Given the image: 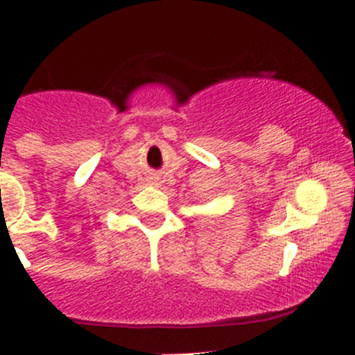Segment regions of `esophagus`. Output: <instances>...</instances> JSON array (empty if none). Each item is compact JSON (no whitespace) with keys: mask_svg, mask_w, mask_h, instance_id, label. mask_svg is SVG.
<instances>
[{"mask_svg":"<svg viewBox=\"0 0 355 355\" xmlns=\"http://www.w3.org/2000/svg\"><path fill=\"white\" fill-rule=\"evenodd\" d=\"M148 182L151 185H157V182H159V177H156V175H151V177L148 178Z\"/></svg>","mask_w":355,"mask_h":355,"instance_id":"1","label":"esophagus"}]
</instances>
